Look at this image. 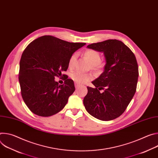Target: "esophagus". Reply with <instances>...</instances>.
<instances>
[{
    "label": "esophagus",
    "instance_id": "obj_1",
    "mask_svg": "<svg viewBox=\"0 0 158 158\" xmlns=\"http://www.w3.org/2000/svg\"><path fill=\"white\" fill-rule=\"evenodd\" d=\"M74 85H75V87H76V88H77L79 86H80V85H81L79 83H77V82H75Z\"/></svg>",
    "mask_w": 158,
    "mask_h": 158
}]
</instances>
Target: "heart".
<instances>
[{"instance_id": "heart-1", "label": "heart", "mask_w": 158, "mask_h": 158, "mask_svg": "<svg viewBox=\"0 0 158 158\" xmlns=\"http://www.w3.org/2000/svg\"><path fill=\"white\" fill-rule=\"evenodd\" d=\"M85 57L91 63L92 68L94 70H99L102 68L103 65L100 62L101 55L99 52L95 50L87 49L84 53ZM77 53L73 54L69 60V67L70 68H73L75 65L77 59ZM71 79L79 84L86 83L93 79V75L91 73H83L81 71H74L71 74Z\"/></svg>"}]
</instances>
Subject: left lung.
Wrapping results in <instances>:
<instances>
[{"label":"left lung","instance_id":"8db88e82","mask_svg":"<svg viewBox=\"0 0 158 158\" xmlns=\"http://www.w3.org/2000/svg\"><path fill=\"white\" fill-rule=\"evenodd\" d=\"M104 52V71L87 87L83 102L86 110L101 121L119 117L126 109L136 91L138 65L134 53L121 41L109 39L87 46Z\"/></svg>","mask_w":158,"mask_h":158}]
</instances>
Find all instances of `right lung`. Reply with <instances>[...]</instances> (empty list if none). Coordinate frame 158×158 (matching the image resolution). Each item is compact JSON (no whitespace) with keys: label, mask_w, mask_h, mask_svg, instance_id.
Wrapping results in <instances>:
<instances>
[{"label":"right lung","mask_w":158,"mask_h":158,"mask_svg":"<svg viewBox=\"0 0 158 158\" xmlns=\"http://www.w3.org/2000/svg\"><path fill=\"white\" fill-rule=\"evenodd\" d=\"M84 45L44 35L25 49L20 60L19 81L22 99L34 114L48 117L64 107L75 87L74 81L62 73L68 68L71 56ZM61 76L64 77V85L54 80Z\"/></svg>","instance_id":"obj_1"}]
</instances>
